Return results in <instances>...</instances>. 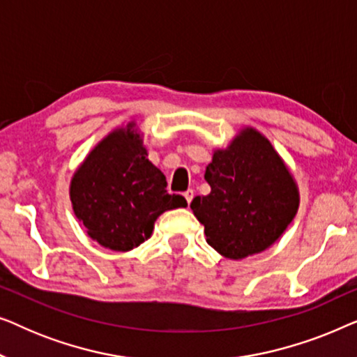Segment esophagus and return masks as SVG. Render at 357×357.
Here are the masks:
<instances>
[{"instance_id":"obj_1","label":"esophagus","mask_w":357,"mask_h":357,"mask_svg":"<svg viewBox=\"0 0 357 357\" xmlns=\"http://www.w3.org/2000/svg\"><path fill=\"white\" fill-rule=\"evenodd\" d=\"M183 197H185V199H187V203L190 204V203H192V199H193V197H195V192H193V190H192V188H190V190H187V192H185V193H183Z\"/></svg>"}]
</instances>
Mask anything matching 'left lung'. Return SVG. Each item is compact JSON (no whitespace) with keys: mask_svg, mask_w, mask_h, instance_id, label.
Instances as JSON below:
<instances>
[{"mask_svg":"<svg viewBox=\"0 0 357 357\" xmlns=\"http://www.w3.org/2000/svg\"><path fill=\"white\" fill-rule=\"evenodd\" d=\"M204 180L206 197L190 208L204 226L206 242L222 257L242 260L270 248L299 209V188L268 138L252 126L231 144L214 149Z\"/></svg>","mask_w":357,"mask_h":357,"instance_id":"obj_1","label":"left lung"}]
</instances>
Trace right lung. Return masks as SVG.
I'll return each instance as SVG.
<instances>
[{"label":"right lung","mask_w":357,"mask_h":357,"mask_svg":"<svg viewBox=\"0 0 357 357\" xmlns=\"http://www.w3.org/2000/svg\"><path fill=\"white\" fill-rule=\"evenodd\" d=\"M165 187V175L148 159L143 135L130 121L87 154L71 178L70 198L92 241L128 252L148 241L164 211L187 206V199Z\"/></svg>","instance_id":"1"}]
</instances>
